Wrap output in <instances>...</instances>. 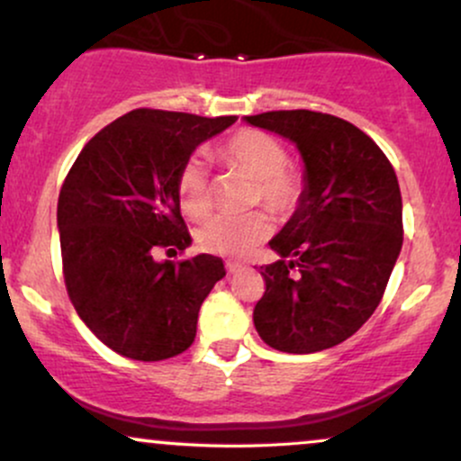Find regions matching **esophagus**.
I'll return each mask as SVG.
<instances>
[{
    "instance_id": "34e87169",
    "label": "esophagus",
    "mask_w": 461,
    "mask_h": 461,
    "mask_svg": "<svg viewBox=\"0 0 461 461\" xmlns=\"http://www.w3.org/2000/svg\"><path fill=\"white\" fill-rule=\"evenodd\" d=\"M225 268H227V273H236V271H240V264H238V262H225Z\"/></svg>"
}]
</instances>
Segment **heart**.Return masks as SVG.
Here are the masks:
<instances>
[{
    "label": "heart",
    "mask_w": 461,
    "mask_h": 461,
    "mask_svg": "<svg viewBox=\"0 0 461 461\" xmlns=\"http://www.w3.org/2000/svg\"><path fill=\"white\" fill-rule=\"evenodd\" d=\"M227 167L253 177L251 205H264L277 216H290L305 194V177L288 162V149L268 131L238 130L219 147ZM177 199L188 219H203L212 205L210 179L199 158H188L177 173ZM271 234V219L264 212L245 216H214L197 230L199 249L216 256L240 258Z\"/></svg>",
    "instance_id": "1"
}]
</instances>
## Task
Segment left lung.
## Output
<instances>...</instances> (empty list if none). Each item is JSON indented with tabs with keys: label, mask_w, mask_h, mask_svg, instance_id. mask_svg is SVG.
<instances>
[{
	"label": "left lung",
	"mask_w": 461,
	"mask_h": 461,
	"mask_svg": "<svg viewBox=\"0 0 461 461\" xmlns=\"http://www.w3.org/2000/svg\"><path fill=\"white\" fill-rule=\"evenodd\" d=\"M297 142L305 194L268 245L253 322L268 347L316 353L351 338L382 301L401 245L403 203L396 173L377 142L333 114L273 110L247 116Z\"/></svg>",
	"instance_id": "obj_1"
}]
</instances>
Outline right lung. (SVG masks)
Masks as SVG:
<instances>
[{
  "label": "right lung",
  "mask_w": 461,
  "mask_h": 461,
  "mask_svg": "<svg viewBox=\"0 0 461 461\" xmlns=\"http://www.w3.org/2000/svg\"><path fill=\"white\" fill-rule=\"evenodd\" d=\"M236 116L139 108L84 145L58 197L62 275L79 319L119 356L158 362L194 342L203 299L219 279L216 256L156 262L184 251L177 173L194 147Z\"/></svg>",
  "instance_id": "right-lung-1"
}]
</instances>
